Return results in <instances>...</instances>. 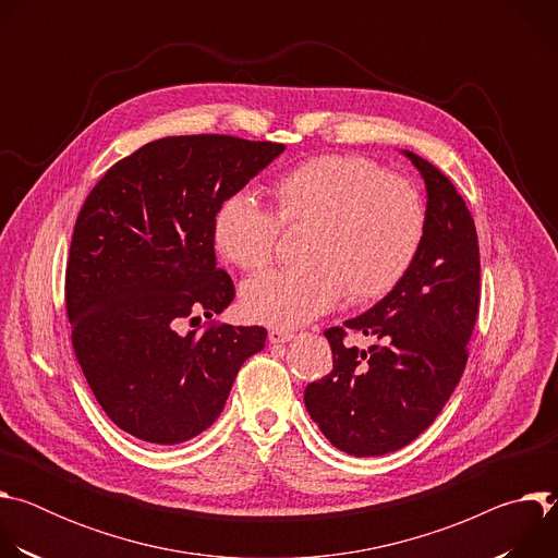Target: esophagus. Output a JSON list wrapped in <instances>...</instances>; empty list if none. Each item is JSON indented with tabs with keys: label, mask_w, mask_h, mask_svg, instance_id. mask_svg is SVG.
<instances>
[{
	"label": "esophagus",
	"mask_w": 558,
	"mask_h": 558,
	"mask_svg": "<svg viewBox=\"0 0 558 558\" xmlns=\"http://www.w3.org/2000/svg\"><path fill=\"white\" fill-rule=\"evenodd\" d=\"M293 338V331H287V329H271L269 331V342L271 344H284Z\"/></svg>",
	"instance_id": "esophagus-1"
}]
</instances>
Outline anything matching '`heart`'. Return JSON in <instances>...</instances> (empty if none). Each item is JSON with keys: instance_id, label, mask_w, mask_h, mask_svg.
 Instances as JSON below:
<instances>
[{"instance_id": "b5f03b06", "label": "heart", "mask_w": 558, "mask_h": 558, "mask_svg": "<svg viewBox=\"0 0 558 558\" xmlns=\"http://www.w3.org/2000/svg\"><path fill=\"white\" fill-rule=\"evenodd\" d=\"M274 211L250 194L222 201L216 250L238 269L265 271L284 231H306L302 269L274 271L243 287L256 323L300 327L344 295L355 304L392 291L409 274L426 231L420 192L360 156L327 154L287 170L271 185Z\"/></svg>"}]
</instances>
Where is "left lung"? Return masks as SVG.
Segmentation results:
<instances>
[{
  "instance_id": "1",
  "label": "left lung",
  "mask_w": 558,
  "mask_h": 558,
  "mask_svg": "<svg viewBox=\"0 0 558 558\" xmlns=\"http://www.w3.org/2000/svg\"><path fill=\"white\" fill-rule=\"evenodd\" d=\"M426 181V231L409 269L371 311L325 331L333 371L304 388L323 435L355 457H377L417 439L441 413L465 362L480 311V243L454 185L407 151ZM349 332L378 340L351 348Z\"/></svg>"
}]
</instances>
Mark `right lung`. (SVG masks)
I'll use <instances>...</instances> for the list:
<instances>
[{"mask_svg": "<svg viewBox=\"0 0 558 558\" xmlns=\"http://www.w3.org/2000/svg\"><path fill=\"white\" fill-rule=\"evenodd\" d=\"M282 149L227 134L158 138L114 163L78 211L65 265L72 349L99 407L132 437L172 446L201 435L263 351L265 327H179L231 304L214 218Z\"/></svg>", "mask_w": 558, "mask_h": 558, "instance_id": "1", "label": "right lung"}]
</instances>
